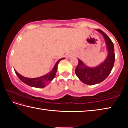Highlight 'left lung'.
I'll return each mask as SVG.
<instances>
[{
    "mask_svg": "<svg viewBox=\"0 0 128 128\" xmlns=\"http://www.w3.org/2000/svg\"><path fill=\"white\" fill-rule=\"evenodd\" d=\"M104 38L107 45L108 55L102 63L95 67H89L78 59V64L75 69L78 78L86 85H95L103 81L111 73L114 62V43L110 38L100 29H96Z\"/></svg>",
    "mask_w": 128,
    "mask_h": 128,
    "instance_id": "left-lung-1",
    "label": "left lung"
}]
</instances>
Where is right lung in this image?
I'll return each mask as SVG.
<instances>
[{"label": "right lung", "instance_id": "right-lung-1", "mask_svg": "<svg viewBox=\"0 0 128 128\" xmlns=\"http://www.w3.org/2000/svg\"><path fill=\"white\" fill-rule=\"evenodd\" d=\"M63 59L64 58H62V59L58 60V62H56L55 65L54 66L53 69H52L50 72L47 73V74L40 77L33 78H27L24 77L19 74L15 69L14 72L16 73L17 77L19 78V79L28 86L37 88H43L48 85L50 82L52 81L54 78H55L56 72H57L58 70V64H59L60 60Z\"/></svg>", "mask_w": 128, "mask_h": 128}]
</instances>
